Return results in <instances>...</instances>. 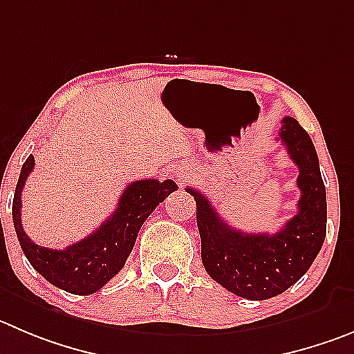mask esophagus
I'll list each match as a JSON object with an SVG mask.
<instances>
[{
    "mask_svg": "<svg viewBox=\"0 0 354 354\" xmlns=\"http://www.w3.org/2000/svg\"><path fill=\"white\" fill-rule=\"evenodd\" d=\"M188 174H190V173H188L187 167H176V169L173 171V178H174V180H176L180 185L185 183V181L188 180Z\"/></svg>",
    "mask_w": 354,
    "mask_h": 354,
    "instance_id": "obj_1",
    "label": "esophagus"
}]
</instances>
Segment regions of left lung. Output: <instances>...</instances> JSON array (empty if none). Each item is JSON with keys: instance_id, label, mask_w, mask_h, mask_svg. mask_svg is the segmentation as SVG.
<instances>
[{"instance_id": "1", "label": "left lung", "mask_w": 354, "mask_h": 354, "mask_svg": "<svg viewBox=\"0 0 354 354\" xmlns=\"http://www.w3.org/2000/svg\"><path fill=\"white\" fill-rule=\"evenodd\" d=\"M279 140L299 167V213L276 234H244L220 218L196 188L201 255L206 272L223 288L250 300L276 297L309 270L326 236V192L311 138L293 117H285Z\"/></svg>"}]
</instances>
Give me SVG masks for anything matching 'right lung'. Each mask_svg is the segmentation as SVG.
Here are the masks:
<instances>
[{
  "label": "right lung",
  "instance_id": "add662e5",
  "mask_svg": "<svg viewBox=\"0 0 354 354\" xmlns=\"http://www.w3.org/2000/svg\"><path fill=\"white\" fill-rule=\"evenodd\" d=\"M32 167L35 157L29 155L22 166L13 196L12 216L15 232L29 263L48 283L75 295L95 293L120 272L145 220L158 203L178 188L173 180L162 183L158 180L134 181L124 190L115 213L106 218L95 232L64 250H50L32 243L22 229L21 196Z\"/></svg>",
  "mask_w": 354,
  "mask_h": 354
}]
</instances>
